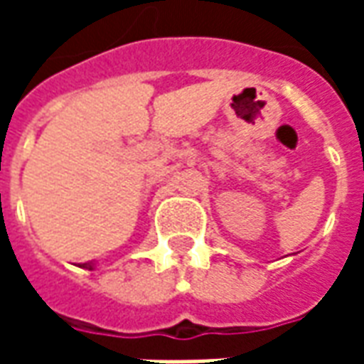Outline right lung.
Wrapping results in <instances>:
<instances>
[{"mask_svg":"<svg viewBox=\"0 0 364 364\" xmlns=\"http://www.w3.org/2000/svg\"><path fill=\"white\" fill-rule=\"evenodd\" d=\"M80 267H83V269H90V271H93V269H95V263H82V265H80Z\"/></svg>","mask_w":364,"mask_h":364,"instance_id":"add662e5","label":"right lung"}]
</instances>
